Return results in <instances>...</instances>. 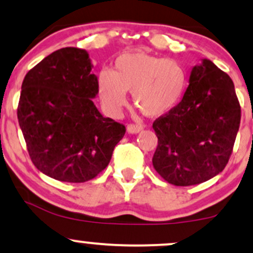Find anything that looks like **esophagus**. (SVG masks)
<instances>
[{"mask_svg": "<svg viewBox=\"0 0 253 253\" xmlns=\"http://www.w3.org/2000/svg\"><path fill=\"white\" fill-rule=\"evenodd\" d=\"M141 130H143V126H140V125H127V132L130 133V134H136Z\"/></svg>", "mask_w": 253, "mask_h": 253, "instance_id": "34e87169", "label": "esophagus"}]
</instances>
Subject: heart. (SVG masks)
<instances>
[{"mask_svg":"<svg viewBox=\"0 0 253 253\" xmlns=\"http://www.w3.org/2000/svg\"><path fill=\"white\" fill-rule=\"evenodd\" d=\"M188 86V75L175 59L141 50L120 54L108 72L98 77V94L106 108L118 114L130 91L133 104L146 117L169 114L181 102Z\"/></svg>","mask_w":253,"mask_h":253,"instance_id":"obj_1","label":"heart"}]
</instances>
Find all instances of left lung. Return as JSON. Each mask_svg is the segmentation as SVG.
<instances>
[{
	"mask_svg": "<svg viewBox=\"0 0 253 253\" xmlns=\"http://www.w3.org/2000/svg\"><path fill=\"white\" fill-rule=\"evenodd\" d=\"M240 104L231 77L210 59L191 69L182 101L153 123L157 172L179 187L213 178L225 169L240 125Z\"/></svg>",
	"mask_w": 253,
	"mask_h": 253,
	"instance_id": "1",
	"label": "left lung"
}]
</instances>
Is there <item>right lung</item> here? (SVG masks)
Masks as SVG:
<instances>
[{"instance_id":"add662e5","label":"right lung","mask_w":253,"mask_h":253,"mask_svg":"<svg viewBox=\"0 0 253 253\" xmlns=\"http://www.w3.org/2000/svg\"><path fill=\"white\" fill-rule=\"evenodd\" d=\"M85 50L54 51L27 72L17 119L36 168L57 181L83 183L106 169L124 125L104 118L92 98L96 75Z\"/></svg>"}]
</instances>
